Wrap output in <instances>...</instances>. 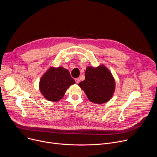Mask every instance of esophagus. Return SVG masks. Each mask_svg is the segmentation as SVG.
Segmentation results:
<instances>
[{"instance_id": "1", "label": "esophagus", "mask_w": 157, "mask_h": 157, "mask_svg": "<svg viewBox=\"0 0 157 157\" xmlns=\"http://www.w3.org/2000/svg\"><path fill=\"white\" fill-rule=\"evenodd\" d=\"M75 81H76V82L77 84H78V83L79 82V78H76V79H75Z\"/></svg>"}]
</instances>
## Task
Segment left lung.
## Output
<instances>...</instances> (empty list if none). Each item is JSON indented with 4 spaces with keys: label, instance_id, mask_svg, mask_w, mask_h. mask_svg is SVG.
<instances>
[{
    "label": "left lung",
    "instance_id": "1",
    "mask_svg": "<svg viewBox=\"0 0 157 157\" xmlns=\"http://www.w3.org/2000/svg\"><path fill=\"white\" fill-rule=\"evenodd\" d=\"M78 85L89 100L96 104L108 102L115 90V81L105 66H89L85 72V79Z\"/></svg>",
    "mask_w": 157,
    "mask_h": 157
}]
</instances>
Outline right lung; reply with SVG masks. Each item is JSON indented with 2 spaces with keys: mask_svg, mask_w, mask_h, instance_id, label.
Here are the masks:
<instances>
[{
  "mask_svg": "<svg viewBox=\"0 0 157 157\" xmlns=\"http://www.w3.org/2000/svg\"><path fill=\"white\" fill-rule=\"evenodd\" d=\"M75 83L68 70L63 67L50 68L40 81L39 87L43 96L50 101H58L71 85Z\"/></svg>",
  "mask_w": 157,
  "mask_h": 157,
  "instance_id": "obj_1",
  "label": "right lung"
}]
</instances>
